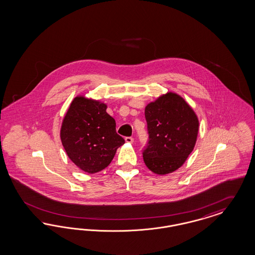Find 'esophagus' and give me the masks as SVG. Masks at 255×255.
Masks as SVG:
<instances>
[{
	"label": "esophagus",
	"instance_id": "34e87169",
	"mask_svg": "<svg viewBox=\"0 0 255 255\" xmlns=\"http://www.w3.org/2000/svg\"><path fill=\"white\" fill-rule=\"evenodd\" d=\"M125 141L127 143H132L133 142V138H132V136H127V137H125Z\"/></svg>",
	"mask_w": 255,
	"mask_h": 255
}]
</instances>
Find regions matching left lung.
<instances>
[{
  "instance_id": "8db88e82",
  "label": "left lung",
  "mask_w": 255,
  "mask_h": 255,
  "mask_svg": "<svg viewBox=\"0 0 255 255\" xmlns=\"http://www.w3.org/2000/svg\"><path fill=\"white\" fill-rule=\"evenodd\" d=\"M149 139L143 159L152 172L164 175L178 169L193 150L199 121L185 100L172 92L145 108Z\"/></svg>"
}]
</instances>
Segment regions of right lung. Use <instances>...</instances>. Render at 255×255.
I'll list each match as a JSON object with an SVG mask.
<instances>
[{
    "instance_id": "right-lung-1",
    "label": "right lung",
    "mask_w": 255,
    "mask_h": 255,
    "mask_svg": "<svg viewBox=\"0 0 255 255\" xmlns=\"http://www.w3.org/2000/svg\"><path fill=\"white\" fill-rule=\"evenodd\" d=\"M106 105L85 97L74 98L62 123V145L70 160L88 173L106 168L125 143Z\"/></svg>"
}]
</instances>
